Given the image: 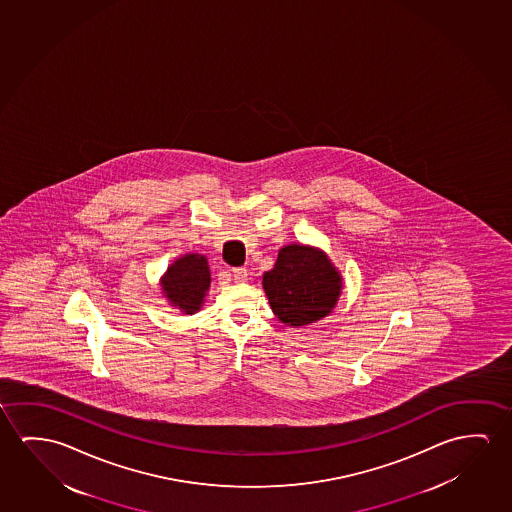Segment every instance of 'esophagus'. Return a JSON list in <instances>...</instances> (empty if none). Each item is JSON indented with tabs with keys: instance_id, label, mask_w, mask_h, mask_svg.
Listing matches in <instances>:
<instances>
[{
	"instance_id": "obj_1",
	"label": "esophagus",
	"mask_w": 512,
	"mask_h": 512,
	"mask_svg": "<svg viewBox=\"0 0 512 512\" xmlns=\"http://www.w3.org/2000/svg\"><path fill=\"white\" fill-rule=\"evenodd\" d=\"M232 278L237 284H243L248 280V271H246V268H234L232 269Z\"/></svg>"
}]
</instances>
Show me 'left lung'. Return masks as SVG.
Returning <instances> with one entry per match:
<instances>
[{
    "label": "left lung",
    "instance_id": "left-lung-1",
    "mask_svg": "<svg viewBox=\"0 0 512 512\" xmlns=\"http://www.w3.org/2000/svg\"><path fill=\"white\" fill-rule=\"evenodd\" d=\"M271 310L287 326H307L330 314L342 292V276L326 253L289 244L278 252L275 268L262 276Z\"/></svg>",
    "mask_w": 512,
    "mask_h": 512
}]
</instances>
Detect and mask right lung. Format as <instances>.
Masks as SVG:
<instances>
[{
    "label": "right lung",
    "mask_w": 512,
    "mask_h": 512,
    "mask_svg": "<svg viewBox=\"0 0 512 512\" xmlns=\"http://www.w3.org/2000/svg\"><path fill=\"white\" fill-rule=\"evenodd\" d=\"M211 285V271L204 255L186 253L166 269L161 287L172 307L184 314H195L204 303L205 292Z\"/></svg>",
    "instance_id": "obj_1"
}]
</instances>
